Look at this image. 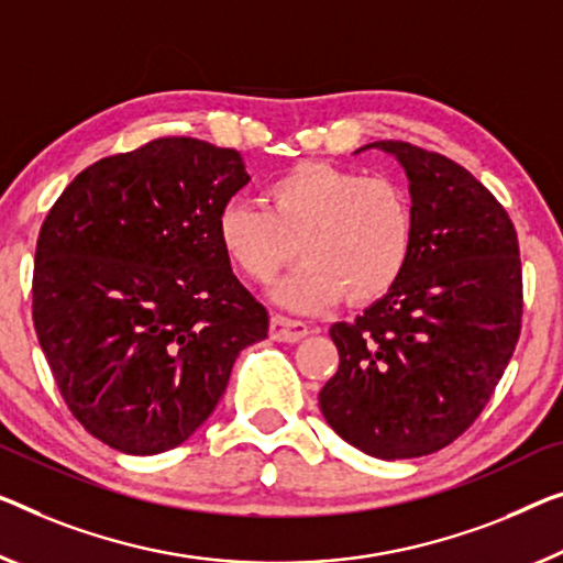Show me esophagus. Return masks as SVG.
<instances>
[{
    "instance_id": "obj_1",
    "label": "esophagus",
    "mask_w": 563,
    "mask_h": 563,
    "mask_svg": "<svg viewBox=\"0 0 563 563\" xmlns=\"http://www.w3.org/2000/svg\"><path fill=\"white\" fill-rule=\"evenodd\" d=\"M308 333V325L303 321H296V318L275 313L271 318V339L273 341H300Z\"/></svg>"
}]
</instances>
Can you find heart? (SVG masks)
I'll list each match as a JSON object with an SVG mask.
<instances>
[{
	"mask_svg": "<svg viewBox=\"0 0 563 563\" xmlns=\"http://www.w3.org/2000/svg\"><path fill=\"white\" fill-rule=\"evenodd\" d=\"M263 205H222L217 242L257 285L273 283L298 245L306 263L275 290L288 308L321 310L343 296L372 303L397 285L412 255V199L387 176L303 164L267 184Z\"/></svg>",
	"mask_w": 563,
	"mask_h": 563,
	"instance_id": "obj_1",
	"label": "heart"
}]
</instances>
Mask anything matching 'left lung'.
I'll return each mask as SVG.
<instances>
[{"label":"left lung","instance_id":"8db88e82","mask_svg":"<svg viewBox=\"0 0 563 563\" xmlns=\"http://www.w3.org/2000/svg\"><path fill=\"white\" fill-rule=\"evenodd\" d=\"M409 179L415 245L397 285L333 323L339 372L318 394L341 440L379 460L432 455L488 405L521 333L518 238L500 201L448 156L374 141ZM356 151V154H358Z\"/></svg>","mask_w":563,"mask_h":563}]
</instances>
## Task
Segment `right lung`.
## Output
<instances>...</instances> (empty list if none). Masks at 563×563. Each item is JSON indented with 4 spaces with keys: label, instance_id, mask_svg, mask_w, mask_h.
<instances>
[{
    "label": "right lung",
    "instance_id": "add662e5",
    "mask_svg": "<svg viewBox=\"0 0 563 563\" xmlns=\"http://www.w3.org/2000/svg\"><path fill=\"white\" fill-rule=\"evenodd\" d=\"M247 181L234 148L156 139L80 172L42 222L40 346L65 405L108 448L158 455L189 440L240 351L267 339V310L214 232Z\"/></svg>",
    "mask_w": 563,
    "mask_h": 563
}]
</instances>
